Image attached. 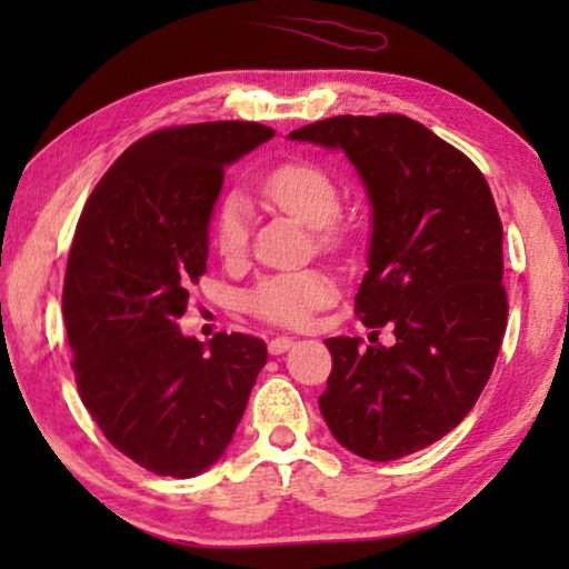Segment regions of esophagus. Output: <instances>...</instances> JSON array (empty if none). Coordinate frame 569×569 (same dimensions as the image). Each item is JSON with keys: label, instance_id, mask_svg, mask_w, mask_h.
<instances>
[{"label": "esophagus", "instance_id": "1", "mask_svg": "<svg viewBox=\"0 0 569 569\" xmlns=\"http://www.w3.org/2000/svg\"><path fill=\"white\" fill-rule=\"evenodd\" d=\"M293 346V339L291 336H276V339L268 343V353L271 356H281V353H286L288 349H291Z\"/></svg>", "mask_w": 569, "mask_h": 569}]
</instances>
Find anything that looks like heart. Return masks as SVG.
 Masks as SVG:
<instances>
[{"label": "heart", "mask_w": 569, "mask_h": 569, "mask_svg": "<svg viewBox=\"0 0 569 569\" xmlns=\"http://www.w3.org/2000/svg\"><path fill=\"white\" fill-rule=\"evenodd\" d=\"M263 203L283 210L298 223L316 228L319 243L331 246L339 240V226L333 216L339 213V188L323 168L313 162L296 160L268 172L258 186ZM213 248L223 261H238L248 248V210L238 196H228L218 206L213 228H210ZM336 298L331 276L313 268L291 273H276L263 278L248 293V308L261 319L281 326H303L313 311L329 306Z\"/></svg>", "instance_id": "1"}]
</instances>
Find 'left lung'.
Listing matches in <instances>:
<instances>
[{
	"instance_id": "8db88e82",
	"label": "left lung",
	"mask_w": 569,
	"mask_h": 569,
	"mask_svg": "<svg viewBox=\"0 0 569 569\" xmlns=\"http://www.w3.org/2000/svg\"><path fill=\"white\" fill-rule=\"evenodd\" d=\"M288 140L339 150L371 206L369 271L356 308L393 346L326 339L319 407L333 439L369 461L435 445L475 407L507 329L502 223L475 162L403 114H341ZM377 333V331H373Z\"/></svg>"
}]
</instances>
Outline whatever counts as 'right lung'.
Here are the masks:
<instances>
[{"label":"right lung","mask_w":569,"mask_h":569,"mask_svg":"<svg viewBox=\"0 0 569 569\" xmlns=\"http://www.w3.org/2000/svg\"><path fill=\"white\" fill-rule=\"evenodd\" d=\"M273 138L258 122L152 132L104 172L67 258L62 313L82 403L124 457L162 477L216 465L268 361L266 343L180 331L208 261L226 168Z\"/></svg>","instance_id":"add662e5"}]
</instances>
